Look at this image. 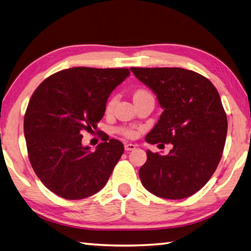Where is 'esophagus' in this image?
Instances as JSON below:
<instances>
[{
    "instance_id": "esophagus-1",
    "label": "esophagus",
    "mask_w": 251,
    "mask_h": 251,
    "mask_svg": "<svg viewBox=\"0 0 251 251\" xmlns=\"http://www.w3.org/2000/svg\"><path fill=\"white\" fill-rule=\"evenodd\" d=\"M124 147H125V151H134L135 148H136V146L134 145V144H125Z\"/></svg>"
}]
</instances>
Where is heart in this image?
<instances>
[{
  "label": "heart",
  "instance_id": "obj_1",
  "mask_svg": "<svg viewBox=\"0 0 251 251\" xmlns=\"http://www.w3.org/2000/svg\"><path fill=\"white\" fill-rule=\"evenodd\" d=\"M148 94H150L148 92L144 91V90H139L135 93L134 99H136V97H138V96L148 95ZM116 103H117V97L116 96L112 97V99L108 100L107 105H106V113H108V114L112 113L114 108H115ZM120 133L122 135H124L127 138H135L136 136H137V129L134 128V127H122V128H120Z\"/></svg>",
  "mask_w": 251,
  "mask_h": 251
}]
</instances>
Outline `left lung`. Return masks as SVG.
I'll use <instances>...</instances> for the list:
<instances>
[{
  "label": "left lung",
  "instance_id": "8db88e82",
  "mask_svg": "<svg viewBox=\"0 0 251 251\" xmlns=\"http://www.w3.org/2000/svg\"><path fill=\"white\" fill-rule=\"evenodd\" d=\"M155 93L164 112L145 141L172 144L168 155L147 151L139 178L148 192L166 199L194 195L210 179L223 156L227 115L209 79L179 67H131ZM161 144V145H164Z\"/></svg>",
  "mask_w": 251,
  "mask_h": 251
}]
</instances>
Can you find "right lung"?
<instances>
[{
	"instance_id": "add662e5",
	"label": "right lung",
	"mask_w": 251,
	"mask_h": 251,
	"mask_svg": "<svg viewBox=\"0 0 251 251\" xmlns=\"http://www.w3.org/2000/svg\"><path fill=\"white\" fill-rule=\"evenodd\" d=\"M128 75V69L72 67L49 76L33 93L24 115L28 159L57 196L83 199L107 182L124 145L99 130L104 142L92 152L81 145L82 133L97 129L110 93Z\"/></svg>"
}]
</instances>
